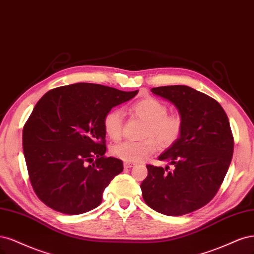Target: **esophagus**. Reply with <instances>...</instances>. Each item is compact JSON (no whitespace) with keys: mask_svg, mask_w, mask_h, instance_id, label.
I'll list each match as a JSON object with an SVG mask.
<instances>
[{"mask_svg":"<svg viewBox=\"0 0 254 254\" xmlns=\"http://www.w3.org/2000/svg\"><path fill=\"white\" fill-rule=\"evenodd\" d=\"M136 165L135 162H129V161H125V168L126 169H128V168H132V167H134Z\"/></svg>","mask_w":254,"mask_h":254,"instance_id":"1","label":"esophagus"}]
</instances>
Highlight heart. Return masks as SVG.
<instances>
[{"mask_svg": "<svg viewBox=\"0 0 254 254\" xmlns=\"http://www.w3.org/2000/svg\"><path fill=\"white\" fill-rule=\"evenodd\" d=\"M130 112L146 121L142 140H126L112 146L111 153L116 158L129 162L142 161L156 152L159 141L162 148H169L181 137L184 120L179 114H168L167 105L156 98L149 97L136 101ZM124 127V113L112 109L103 117V128L113 140H118Z\"/></svg>", "mask_w": 254, "mask_h": 254, "instance_id": "obj_1", "label": "heart"}]
</instances>
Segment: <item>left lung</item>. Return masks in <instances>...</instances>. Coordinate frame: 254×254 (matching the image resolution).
I'll return each mask as SVG.
<instances>
[{
	"instance_id": "obj_1",
	"label": "left lung",
	"mask_w": 254,
	"mask_h": 254,
	"mask_svg": "<svg viewBox=\"0 0 254 254\" xmlns=\"http://www.w3.org/2000/svg\"><path fill=\"white\" fill-rule=\"evenodd\" d=\"M151 91L176 106L184 127L178 140L158 157L174 170L146 165L142 197L159 213L185 215L206 206L218 192L232 159V130L222 105L206 94L187 85Z\"/></svg>"
}]
</instances>
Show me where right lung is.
Masks as SVG:
<instances>
[{
	"label": "right lung",
	"instance_id": "right-lung-1",
	"mask_svg": "<svg viewBox=\"0 0 254 254\" xmlns=\"http://www.w3.org/2000/svg\"><path fill=\"white\" fill-rule=\"evenodd\" d=\"M94 83L48 91L23 127L29 181L39 199L64 214L97 208L124 163L106 157L103 117L137 95Z\"/></svg>",
	"mask_w": 254,
	"mask_h": 254
}]
</instances>
